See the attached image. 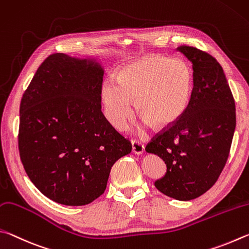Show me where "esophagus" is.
<instances>
[{
	"label": "esophagus",
	"instance_id": "34e87169",
	"mask_svg": "<svg viewBox=\"0 0 249 249\" xmlns=\"http://www.w3.org/2000/svg\"><path fill=\"white\" fill-rule=\"evenodd\" d=\"M131 145H132V152L134 154H142L143 152H144V145H143L141 142H139L138 140H132Z\"/></svg>",
	"mask_w": 249,
	"mask_h": 249
}]
</instances>
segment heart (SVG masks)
Segmentation results:
<instances>
[{
	"mask_svg": "<svg viewBox=\"0 0 249 249\" xmlns=\"http://www.w3.org/2000/svg\"><path fill=\"white\" fill-rule=\"evenodd\" d=\"M193 90V73L184 60L149 54L117 70L100 89L105 115L121 130L137 111L146 124L168 128L180 119Z\"/></svg>",
	"mask_w": 249,
	"mask_h": 249,
	"instance_id": "1",
	"label": "heart"
}]
</instances>
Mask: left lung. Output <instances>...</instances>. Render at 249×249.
Wrapping results in <instances>:
<instances>
[{
    "label": "left lung",
    "instance_id": "left-lung-1",
    "mask_svg": "<svg viewBox=\"0 0 249 249\" xmlns=\"http://www.w3.org/2000/svg\"><path fill=\"white\" fill-rule=\"evenodd\" d=\"M193 64L194 87L186 111L153 138L145 151L160 156L166 174L154 185L180 201L200 197L215 184L228 160L236 115L235 102L220 63L207 52L180 46Z\"/></svg>",
    "mask_w": 249,
    "mask_h": 249
}]
</instances>
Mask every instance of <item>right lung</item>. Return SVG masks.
<instances>
[{"mask_svg":"<svg viewBox=\"0 0 249 249\" xmlns=\"http://www.w3.org/2000/svg\"><path fill=\"white\" fill-rule=\"evenodd\" d=\"M103 75L96 58L53 53L21 98V163L38 190L64 206H84L102 196L112 165L132 149L103 115Z\"/></svg>","mask_w":249,"mask_h":249,"instance_id":"obj_1","label":"right lung"}]
</instances>
